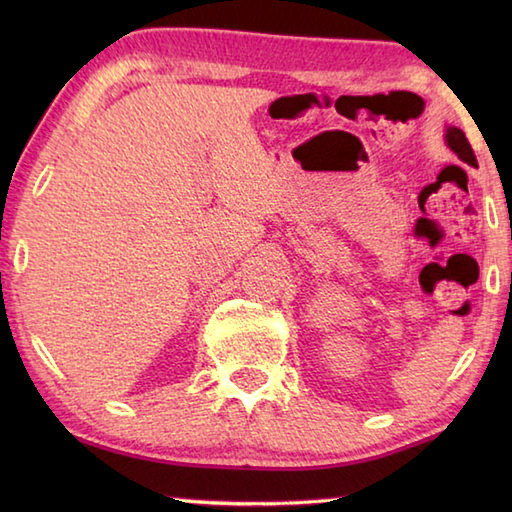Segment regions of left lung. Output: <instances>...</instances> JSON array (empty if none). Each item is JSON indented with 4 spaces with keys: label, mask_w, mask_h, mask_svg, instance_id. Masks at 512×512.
<instances>
[{
    "label": "left lung",
    "mask_w": 512,
    "mask_h": 512,
    "mask_svg": "<svg viewBox=\"0 0 512 512\" xmlns=\"http://www.w3.org/2000/svg\"><path fill=\"white\" fill-rule=\"evenodd\" d=\"M444 140H447V145L455 151V154H458V158L462 162H466V165H471V167L477 165L475 154H473V149H471V143H469V140H466L462 129L447 127V134H444Z\"/></svg>",
    "instance_id": "1"
}]
</instances>
